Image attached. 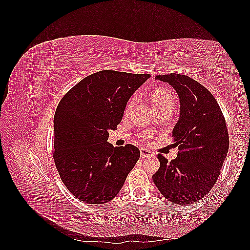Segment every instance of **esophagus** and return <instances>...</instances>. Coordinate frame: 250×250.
I'll list each match as a JSON object with an SVG mask.
<instances>
[{
  "label": "esophagus",
  "instance_id": "esophagus-1",
  "mask_svg": "<svg viewBox=\"0 0 250 250\" xmlns=\"http://www.w3.org/2000/svg\"><path fill=\"white\" fill-rule=\"evenodd\" d=\"M140 151H141V156L142 157H150V156L153 155L150 150L145 149V148H142Z\"/></svg>",
  "mask_w": 250,
  "mask_h": 250
}]
</instances>
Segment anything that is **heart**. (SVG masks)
<instances>
[{"instance_id": "obj_1", "label": "heart", "mask_w": 250, "mask_h": 250, "mask_svg": "<svg viewBox=\"0 0 250 250\" xmlns=\"http://www.w3.org/2000/svg\"><path fill=\"white\" fill-rule=\"evenodd\" d=\"M151 103H152L154 109L163 108L167 106H174L173 97L166 89H158L151 94ZM132 105V101L129 103V107Z\"/></svg>"}]
</instances>
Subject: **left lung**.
I'll list each match as a JSON object with an SVG mask.
<instances>
[{
	"label": "left lung",
	"mask_w": 250,
	"mask_h": 250,
	"mask_svg": "<svg viewBox=\"0 0 250 250\" xmlns=\"http://www.w3.org/2000/svg\"><path fill=\"white\" fill-rule=\"evenodd\" d=\"M155 79L169 83L178 95L180 115L172 138L180 151L170 163L158 154L161 167L152 178L165 198L190 204L203 198L220 174L229 146L225 119L214 96L199 82L174 73Z\"/></svg>",
	"instance_id": "8db88e82"
}]
</instances>
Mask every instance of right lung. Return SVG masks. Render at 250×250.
<instances>
[{
  "instance_id": "1",
  "label": "right lung",
  "mask_w": 250,
  "mask_h": 250,
  "mask_svg": "<svg viewBox=\"0 0 250 250\" xmlns=\"http://www.w3.org/2000/svg\"><path fill=\"white\" fill-rule=\"evenodd\" d=\"M149 74L105 70L82 79L60 100L54 116V162L75 197L103 204L116 197L140 158L130 144L113 147L128 100Z\"/></svg>"
}]
</instances>
